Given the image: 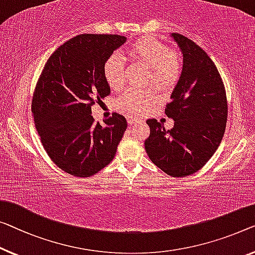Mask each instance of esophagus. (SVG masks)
Returning <instances> with one entry per match:
<instances>
[{
  "label": "esophagus",
  "instance_id": "34e87169",
  "mask_svg": "<svg viewBox=\"0 0 255 255\" xmlns=\"http://www.w3.org/2000/svg\"><path fill=\"white\" fill-rule=\"evenodd\" d=\"M127 121H128L129 126H131V125H134V124L137 123V119H135V118H128Z\"/></svg>",
  "mask_w": 255,
  "mask_h": 255
}]
</instances>
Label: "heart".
<instances>
[{
  "mask_svg": "<svg viewBox=\"0 0 255 255\" xmlns=\"http://www.w3.org/2000/svg\"><path fill=\"white\" fill-rule=\"evenodd\" d=\"M127 54L132 60L149 67L147 81H153L164 89H169L177 83L183 70V62L178 52L169 50L160 41L144 37L129 45ZM104 78L110 88L119 90L125 85V64L119 55H111L105 60ZM158 100L157 91L140 89L127 91L120 97L119 108L128 115L136 116L146 111Z\"/></svg>",
  "mask_w": 255,
  "mask_h": 255,
  "instance_id": "b5f03b06",
  "label": "heart"
}]
</instances>
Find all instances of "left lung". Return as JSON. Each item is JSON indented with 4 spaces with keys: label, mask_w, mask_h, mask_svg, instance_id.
<instances>
[{
    "label": "left lung",
    "mask_w": 255,
    "mask_h": 255,
    "mask_svg": "<svg viewBox=\"0 0 255 255\" xmlns=\"http://www.w3.org/2000/svg\"><path fill=\"white\" fill-rule=\"evenodd\" d=\"M183 55V70L165 113L174 120L166 130L146 120L150 136L144 142L151 161L173 177L198 172L210 160L226 130L228 105L225 85L215 64L198 44L181 34L170 35Z\"/></svg>",
    "instance_id": "obj_1"
}]
</instances>
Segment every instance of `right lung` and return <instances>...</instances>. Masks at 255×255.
<instances>
[{
  "mask_svg": "<svg viewBox=\"0 0 255 255\" xmlns=\"http://www.w3.org/2000/svg\"><path fill=\"white\" fill-rule=\"evenodd\" d=\"M126 42L116 34H81L60 45L45 63L32 101L36 130L49 157L71 175L88 177L115 158L127 128L113 113L95 124L91 106L111 93L105 60Z\"/></svg>",
  "mask_w": 255,
  "mask_h": 255,
  "instance_id": "add662e5",
  "label": "right lung"
}]
</instances>
